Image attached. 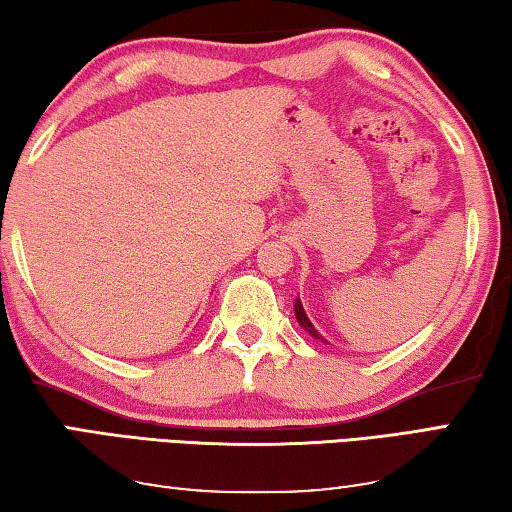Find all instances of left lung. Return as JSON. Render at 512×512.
I'll use <instances>...</instances> for the list:
<instances>
[{
	"instance_id": "1",
	"label": "left lung",
	"mask_w": 512,
	"mask_h": 512,
	"mask_svg": "<svg viewBox=\"0 0 512 512\" xmlns=\"http://www.w3.org/2000/svg\"><path fill=\"white\" fill-rule=\"evenodd\" d=\"M295 317H297V322H299L301 329H304L306 333H311L315 340H322V342H326V340L322 338V335H320V331H317L315 326H313V322L308 320V315H306L304 306H301V301H299V299H295Z\"/></svg>"
}]
</instances>
